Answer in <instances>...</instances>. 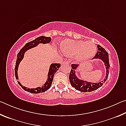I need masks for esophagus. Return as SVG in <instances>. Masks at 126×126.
I'll return each mask as SVG.
<instances>
[{"label":"esophagus","instance_id":"obj_1","mask_svg":"<svg viewBox=\"0 0 126 126\" xmlns=\"http://www.w3.org/2000/svg\"><path fill=\"white\" fill-rule=\"evenodd\" d=\"M62 64L64 65H69V63L68 62H64L62 63Z\"/></svg>","mask_w":126,"mask_h":126}]
</instances>
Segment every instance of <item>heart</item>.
<instances>
[{
    "label": "heart",
    "instance_id": "b5f03b06",
    "mask_svg": "<svg viewBox=\"0 0 126 126\" xmlns=\"http://www.w3.org/2000/svg\"><path fill=\"white\" fill-rule=\"evenodd\" d=\"M61 50L65 55L74 56L79 62H84L93 58L97 48L91 42L65 39L61 43Z\"/></svg>",
    "mask_w": 126,
    "mask_h": 126
}]
</instances>
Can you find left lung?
<instances>
[{
	"label": "left lung",
	"instance_id": "left-lung-1",
	"mask_svg": "<svg viewBox=\"0 0 126 126\" xmlns=\"http://www.w3.org/2000/svg\"><path fill=\"white\" fill-rule=\"evenodd\" d=\"M97 48V52L93 58H99L102 60V61L104 62L106 68V78H104L103 81H102V82L99 83H94L80 80L77 78L75 73V69H76L78 67V64H72L71 65L72 68L71 72L69 73V78L71 86L74 87L76 90L82 92H90L95 91L98 88H99V87H101L103 85V82H105L107 80V79L108 78L110 67L108 53L101 46L98 45Z\"/></svg>",
	"mask_w": 126,
	"mask_h": 126
}]
</instances>
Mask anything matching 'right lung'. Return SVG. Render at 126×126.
I'll use <instances>...</instances> for the list:
<instances>
[{"instance_id": "obj_1", "label": "right lung", "mask_w": 126, "mask_h": 126, "mask_svg": "<svg viewBox=\"0 0 126 126\" xmlns=\"http://www.w3.org/2000/svg\"><path fill=\"white\" fill-rule=\"evenodd\" d=\"M51 41L50 37H44V36H40V37H38L34 40H32V41L29 42L25 44V45L20 50L19 52L17 54V58H16V67H15V76H16V79H18V68L19 64L21 61L22 60L23 57H24V54L25 52H26L27 50L31 49L32 48L35 47L37 46L39 43H43V44H46L48 43ZM61 67V64L59 63H53L50 65L49 70L48 74V79L47 82L45 83L43 86L41 87H37L36 88H28L27 87H25L23 86L22 84L20 83L19 82H18V84L22 87V88L24 89V90L28 92L31 93H40L42 92H44L48 90L50 88V87L52 85L53 78H54V76L55 73H56L57 71L59 69V68Z\"/></svg>"}]
</instances>
